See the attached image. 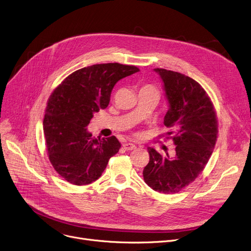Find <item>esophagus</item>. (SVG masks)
<instances>
[{"mask_svg": "<svg viewBox=\"0 0 251 251\" xmlns=\"http://www.w3.org/2000/svg\"><path fill=\"white\" fill-rule=\"evenodd\" d=\"M123 147H124V149L125 150H126V151H130V150H135L137 147H136V145H134V144H131V143H126V144H124L123 145Z\"/></svg>", "mask_w": 251, "mask_h": 251, "instance_id": "esophagus-1", "label": "esophagus"}]
</instances>
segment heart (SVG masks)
<instances>
[{"mask_svg":"<svg viewBox=\"0 0 251 251\" xmlns=\"http://www.w3.org/2000/svg\"><path fill=\"white\" fill-rule=\"evenodd\" d=\"M143 89H148V90H155V91H157L156 88L154 86H152V85H145L143 87Z\"/></svg>","mask_w":251,"mask_h":251,"instance_id":"1","label":"heart"}]
</instances>
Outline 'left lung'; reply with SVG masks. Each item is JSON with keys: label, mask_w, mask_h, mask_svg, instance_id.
<instances>
[{"label": "left lung", "mask_w": 251, "mask_h": 251, "mask_svg": "<svg viewBox=\"0 0 251 251\" xmlns=\"http://www.w3.org/2000/svg\"><path fill=\"white\" fill-rule=\"evenodd\" d=\"M163 82L168 111L164 125L175 145L174 156L148 148L150 161L143 170L145 182L161 194H177L203 170L215 148L218 121L203 88L183 74L154 69ZM167 137V139H168Z\"/></svg>", "instance_id": "obj_1"}]
</instances>
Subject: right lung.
Segmentation results:
<instances>
[{"label":"right lung","instance_id":"obj_1","mask_svg":"<svg viewBox=\"0 0 251 251\" xmlns=\"http://www.w3.org/2000/svg\"><path fill=\"white\" fill-rule=\"evenodd\" d=\"M140 70L119 63L99 64L72 73L51 93L43 120L50 161L68 182L97 180L121 149L114 136L92 137L87 130L93 114L108 106L114 85Z\"/></svg>","mask_w":251,"mask_h":251}]
</instances>
